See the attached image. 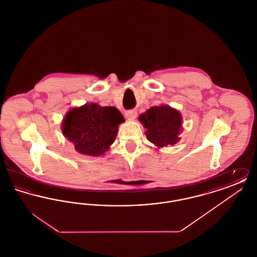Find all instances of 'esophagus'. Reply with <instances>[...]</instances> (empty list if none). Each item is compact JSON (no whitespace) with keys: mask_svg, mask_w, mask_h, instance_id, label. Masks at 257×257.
<instances>
[{"mask_svg":"<svg viewBox=\"0 0 257 257\" xmlns=\"http://www.w3.org/2000/svg\"><path fill=\"white\" fill-rule=\"evenodd\" d=\"M125 116L128 120H134L135 118L137 117V110H130L126 111Z\"/></svg>","mask_w":257,"mask_h":257,"instance_id":"1","label":"esophagus"}]
</instances>
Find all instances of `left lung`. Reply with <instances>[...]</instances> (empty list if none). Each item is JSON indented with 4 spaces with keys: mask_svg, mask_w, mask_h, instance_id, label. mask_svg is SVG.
I'll list each match as a JSON object with an SVG mask.
<instances>
[{
    "mask_svg": "<svg viewBox=\"0 0 257 257\" xmlns=\"http://www.w3.org/2000/svg\"><path fill=\"white\" fill-rule=\"evenodd\" d=\"M139 120L147 129L145 134L147 140L158 148L174 146L181 139L182 114L170 105L151 107L139 115Z\"/></svg>",
    "mask_w": 257,
    "mask_h": 257,
    "instance_id": "1",
    "label": "left lung"
}]
</instances>
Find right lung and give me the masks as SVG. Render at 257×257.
<instances>
[{"label": "right lung", "instance_id": "add662e5", "mask_svg": "<svg viewBox=\"0 0 257 257\" xmlns=\"http://www.w3.org/2000/svg\"><path fill=\"white\" fill-rule=\"evenodd\" d=\"M124 121L115 107L90 103L68 110L62 119L61 131L77 152L98 157L110 149L119 124Z\"/></svg>", "mask_w": 257, "mask_h": 257}]
</instances>
